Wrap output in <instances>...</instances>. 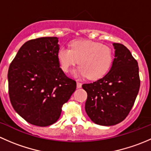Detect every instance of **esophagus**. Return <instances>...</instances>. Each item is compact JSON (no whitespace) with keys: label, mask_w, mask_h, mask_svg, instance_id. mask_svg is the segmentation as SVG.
<instances>
[{"label":"esophagus","mask_w":151,"mask_h":151,"mask_svg":"<svg viewBox=\"0 0 151 151\" xmlns=\"http://www.w3.org/2000/svg\"><path fill=\"white\" fill-rule=\"evenodd\" d=\"M82 87V83H80V82H77V88H80Z\"/></svg>","instance_id":"34e87169"}]
</instances>
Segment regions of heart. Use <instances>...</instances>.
<instances>
[{
	"mask_svg": "<svg viewBox=\"0 0 151 151\" xmlns=\"http://www.w3.org/2000/svg\"><path fill=\"white\" fill-rule=\"evenodd\" d=\"M61 69L68 72L78 60L80 66L73 71L75 77H85L91 80L104 76L110 68L112 51L110 47L88 40H74L68 47L62 46L57 52Z\"/></svg>",
	"mask_w": 151,
	"mask_h": 151,
	"instance_id": "1",
	"label": "heart"
}]
</instances>
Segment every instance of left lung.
Wrapping results in <instances>:
<instances>
[{"mask_svg":"<svg viewBox=\"0 0 151 151\" xmlns=\"http://www.w3.org/2000/svg\"><path fill=\"white\" fill-rule=\"evenodd\" d=\"M115 55L109 72L82 85L88 94L85 112L101 126H113L129 115L140 86L137 60L124 45L113 43Z\"/></svg>","mask_w":151,"mask_h":151,"instance_id":"1","label":"left lung"}]
</instances>
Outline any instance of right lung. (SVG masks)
Segmentation results:
<instances>
[{
	"label": "right lung",
	"instance_id": "obj_1",
	"mask_svg": "<svg viewBox=\"0 0 151 151\" xmlns=\"http://www.w3.org/2000/svg\"><path fill=\"white\" fill-rule=\"evenodd\" d=\"M58 37L25 42L10 64L9 94L14 109L30 124L47 126L59 119L61 107L77 84L60 67Z\"/></svg>",
	"mask_w": 151,
	"mask_h": 151
}]
</instances>
